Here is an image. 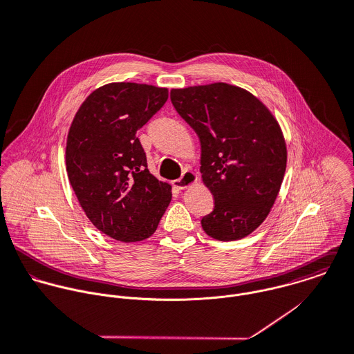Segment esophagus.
Returning <instances> with one entry per match:
<instances>
[{
  "label": "esophagus",
  "mask_w": 354,
  "mask_h": 354,
  "mask_svg": "<svg viewBox=\"0 0 354 354\" xmlns=\"http://www.w3.org/2000/svg\"><path fill=\"white\" fill-rule=\"evenodd\" d=\"M172 183H174V186L176 189L183 190V189H187L189 186L197 183V175L194 172H192V171H186V172H183V175L179 179L174 180Z\"/></svg>",
  "instance_id": "1"
}]
</instances>
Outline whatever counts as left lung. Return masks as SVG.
<instances>
[{
  "label": "left lung",
  "instance_id": "1",
  "mask_svg": "<svg viewBox=\"0 0 354 354\" xmlns=\"http://www.w3.org/2000/svg\"><path fill=\"white\" fill-rule=\"evenodd\" d=\"M179 115L201 145V179L214 211L201 219L219 241L247 237L268 218L279 196L287 146L270 110L251 92L226 82L171 91Z\"/></svg>",
  "mask_w": 354,
  "mask_h": 354
}]
</instances>
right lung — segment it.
I'll return each mask as SVG.
<instances>
[{"instance_id":"obj_1","label":"right lung","mask_w":354,"mask_h":354,"mask_svg":"<svg viewBox=\"0 0 354 354\" xmlns=\"http://www.w3.org/2000/svg\"><path fill=\"white\" fill-rule=\"evenodd\" d=\"M167 99V88L106 84L84 100L70 125V185L92 225L114 240L149 239L171 203V185L150 174L136 136Z\"/></svg>"}]
</instances>
